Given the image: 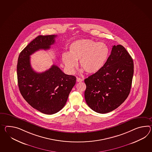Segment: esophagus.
Returning a JSON list of instances; mask_svg holds the SVG:
<instances>
[{
    "label": "esophagus",
    "mask_w": 152,
    "mask_h": 152,
    "mask_svg": "<svg viewBox=\"0 0 152 152\" xmlns=\"http://www.w3.org/2000/svg\"><path fill=\"white\" fill-rule=\"evenodd\" d=\"M83 79H82L81 78L77 77V78H76V81L77 82L83 81Z\"/></svg>",
    "instance_id": "1"
}]
</instances>
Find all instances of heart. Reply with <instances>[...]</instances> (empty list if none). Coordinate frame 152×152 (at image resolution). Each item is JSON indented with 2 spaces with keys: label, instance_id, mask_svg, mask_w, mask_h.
<instances>
[{
  "label": "heart",
  "instance_id": "1",
  "mask_svg": "<svg viewBox=\"0 0 152 152\" xmlns=\"http://www.w3.org/2000/svg\"><path fill=\"white\" fill-rule=\"evenodd\" d=\"M109 54V48L103 42L82 39L72 42L68 47V53H63L61 60L70 74L74 72L78 60L80 66L86 72L95 74L104 66Z\"/></svg>",
  "mask_w": 152,
  "mask_h": 152
}]
</instances>
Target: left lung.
Segmentation results:
<instances>
[{
    "mask_svg": "<svg viewBox=\"0 0 152 152\" xmlns=\"http://www.w3.org/2000/svg\"><path fill=\"white\" fill-rule=\"evenodd\" d=\"M133 61L121 45L113 46L104 66L85 80L86 102L93 111L105 114L118 107L130 94Z\"/></svg>",
    "mask_w": 152,
    "mask_h": 152,
    "instance_id": "8db88e82",
    "label": "left lung"
}]
</instances>
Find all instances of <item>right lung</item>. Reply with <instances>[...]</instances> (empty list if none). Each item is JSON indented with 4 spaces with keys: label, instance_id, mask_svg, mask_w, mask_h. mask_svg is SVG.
Segmentation results:
<instances>
[{
    "label": "right lung",
    "instance_id": "add662e5",
    "mask_svg": "<svg viewBox=\"0 0 152 152\" xmlns=\"http://www.w3.org/2000/svg\"><path fill=\"white\" fill-rule=\"evenodd\" d=\"M56 37H36L20 53L17 65L18 82L22 96L32 107L48 115L63 109L76 81L75 76L64 74L55 65L41 73L31 67L30 56L40 49L50 48Z\"/></svg>",
    "mask_w": 152,
    "mask_h": 152
}]
</instances>
